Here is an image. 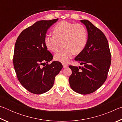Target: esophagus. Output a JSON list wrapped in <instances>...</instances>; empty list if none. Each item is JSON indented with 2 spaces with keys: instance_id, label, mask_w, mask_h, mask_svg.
Segmentation results:
<instances>
[{
  "instance_id": "obj_1",
  "label": "esophagus",
  "mask_w": 122,
  "mask_h": 122,
  "mask_svg": "<svg viewBox=\"0 0 122 122\" xmlns=\"http://www.w3.org/2000/svg\"><path fill=\"white\" fill-rule=\"evenodd\" d=\"M63 67L64 68H66L68 67V65L67 64H65V63H63Z\"/></svg>"
}]
</instances>
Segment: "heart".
<instances>
[{
	"label": "heart",
	"mask_w": 122,
	"mask_h": 122,
	"mask_svg": "<svg viewBox=\"0 0 122 122\" xmlns=\"http://www.w3.org/2000/svg\"><path fill=\"white\" fill-rule=\"evenodd\" d=\"M53 33L45 36V44L49 51L55 53L62 43L63 48L54 55V59L62 63L67 62L74 54L81 53L87 43L86 29L81 24L61 21L54 27Z\"/></svg>",
	"instance_id": "b5f03b06"
}]
</instances>
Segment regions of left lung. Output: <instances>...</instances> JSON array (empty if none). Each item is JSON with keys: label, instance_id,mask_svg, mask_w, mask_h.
I'll use <instances>...</instances> for the list:
<instances>
[{"label": "left lung", "instance_id": "1", "mask_svg": "<svg viewBox=\"0 0 122 122\" xmlns=\"http://www.w3.org/2000/svg\"><path fill=\"white\" fill-rule=\"evenodd\" d=\"M81 21L87 29L88 40L83 51L75 60L83 66L78 68L69 66L72 71L69 82L74 92L86 95L95 92L106 81L111 56L104 33L89 20H81Z\"/></svg>", "mask_w": 122, "mask_h": 122}]
</instances>
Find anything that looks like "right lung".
Returning <instances> with one entry per match:
<instances>
[{
    "mask_svg": "<svg viewBox=\"0 0 122 122\" xmlns=\"http://www.w3.org/2000/svg\"><path fill=\"white\" fill-rule=\"evenodd\" d=\"M57 20L36 21L16 39L13 59L14 69L20 83L33 94H41L50 90L55 76L63 67L59 61L48 63L53 57L44 41L47 30Z\"/></svg>",
    "mask_w": 122,
    "mask_h": 122,
    "instance_id": "right-lung-1",
    "label": "right lung"
}]
</instances>
